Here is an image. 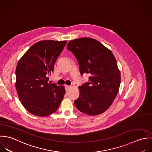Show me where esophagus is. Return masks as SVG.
I'll list each match as a JSON object with an SVG mask.
<instances>
[{
    "label": "esophagus",
    "mask_w": 152,
    "mask_h": 152,
    "mask_svg": "<svg viewBox=\"0 0 152 152\" xmlns=\"http://www.w3.org/2000/svg\"><path fill=\"white\" fill-rule=\"evenodd\" d=\"M65 89H66V91H68L70 89V86H68V85H65Z\"/></svg>",
    "instance_id": "obj_1"
}]
</instances>
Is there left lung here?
Listing matches in <instances>:
<instances>
[{
  "label": "left lung",
  "mask_w": 152,
  "mask_h": 152,
  "mask_svg": "<svg viewBox=\"0 0 152 152\" xmlns=\"http://www.w3.org/2000/svg\"><path fill=\"white\" fill-rule=\"evenodd\" d=\"M67 50L79 62L83 75H90L88 82L80 86V95L74 101L81 112L94 116L105 112L116 97L121 73L112 52L97 40L82 37L70 41Z\"/></svg>",
  "instance_id": "8db88e82"
}]
</instances>
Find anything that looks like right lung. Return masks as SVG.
<instances>
[{
	"mask_svg": "<svg viewBox=\"0 0 152 152\" xmlns=\"http://www.w3.org/2000/svg\"><path fill=\"white\" fill-rule=\"evenodd\" d=\"M66 41L43 40L33 45L16 69V88L25 108L37 116H47L59 108L65 94L63 86L48 82Z\"/></svg>",
	"mask_w": 152,
	"mask_h": 152,
	"instance_id": "obj_1",
	"label": "right lung"
}]
</instances>
